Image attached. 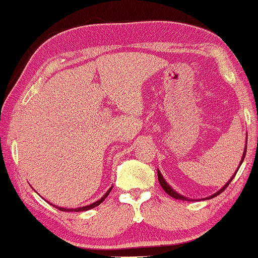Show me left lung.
<instances>
[{
	"label": "left lung",
	"mask_w": 258,
	"mask_h": 258,
	"mask_svg": "<svg viewBox=\"0 0 258 258\" xmlns=\"http://www.w3.org/2000/svg\"><path fill=\"white\" fill-rule=\"evenodd\" d=\"M246 140H247V137H246ZM245 154H246V147H245V148H244V153H243L242 160H240L239 167H240V165H242V162H243V160H244V158H245ZM239 167H238V168H237V170H236V172H235V174H233V176H232V178H231V179H230V180H229V181H227V182H226V185H224V186H223V188H220V189L218 190V192H217V193H215V195H212V196H211V197H209V198H205V199H211V198H215V197H217V196H219V195H220V193H222V192H223V190H225V188H226V187H227V186H229V183L232 181V179H233V178H235L236 173H237V172H238ZM158 179H159V182H160V185H161V187H162V188H163V189H165V192H166V193H167V195H168V196H170V197H172V198H175V199H180V200H189V199H187V198H185V197H182L181 195H179V193H176V192H175V190H174V189L172 188V187H170V186L168 185V183H167V182H166V180H165V179H163L162 174H161V173H160V170H159V169H158ZM192 202H193V200H192Z\"/></svg>",
	"instance_id": "1"
}]
</instances>
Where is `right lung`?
<instances>
[{"label": "right lung", "mask_w": 258, "mask_h": 258, "mask_svg": "<svg viewBox=\"0 0 258 258\" xmlns=\"http://www.w3.org/2000/svg\"><path fill=\"white\" fill-rule=\"evenodd\" d=\"M111 188L112 187H110L109 188V190L108 192L105 193L104 196L102 197V198H100L99 200H97V202H95V203H92V204H90V205H86V206H83V207H77V209H65V207H60V206H56V205H53V204H51L49 202H47L48 204H51L52 206H54L55 209H58V210H60V211H65V212H82V211H88V210H91V209H93V207H96V206H98L100 203H103L105 200V198L106 197L109 196V193H110V190H111Z\"/></svg>", "instance_id": "right-lung-1"}]
</instances>
